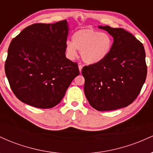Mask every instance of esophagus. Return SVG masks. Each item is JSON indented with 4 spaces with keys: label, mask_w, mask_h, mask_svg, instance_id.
Returning a JSON list of instances; mask_svg holds the SVG:
<instances>
[{
    "label": "esophagus",
    "mask_w": 153,
    "mask_h": 153,
    "mask_svg": "<svg viewBox=\"0 0 153 153\" xmlns=\"http://www.w3.org/2000/svg\"><path fill=\"white\" fill-rule=\"evenodd\" d=\"M78 68H79V71H80V73L82 71V65L81 64H79L78 65Z\"/></svg>",
    "instance_id": "esophagus-1"
}]
</instances>
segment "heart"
I'll return each mask as SVG.
<instances>
[{
	"instance_id": "b5f03b06",
	"label": "heart",
	"mask_w": 153,
	"mask_h": 153,
	"mask_svg": "<svg viewBox=\"0 0 153 153\" xmlns=\"http://www.w3.org/2000/svg\"><path fill=\"white\" fill-rule=\"evenodd\" d=\"M73 43L67 42L66 51L71 58L77 56L76 49L81 52L82 60L88 64L103 61L109 54L111 39L106 33L86 28L78 30L72 36Z\"/></svg>"
}]
</instances>
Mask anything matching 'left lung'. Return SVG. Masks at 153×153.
I'll return each instance as SVG.
<instances>
[{"label":"left lung","mask_w":153,"mask_h":153,"mask_svg":"<svg viewBox=\"0 0 153 153\" xmlns=\"http://www.w3.org/2000/svg\"><path fill=\"white\" fill-rule=\"evenodd\" d=\"M113 36L114 42L103 61L84 66V92L95 109L124 108L140 94L147 77L145 51L139 40L122 28L99 26Z\"/></svg>","instance_id":"obj_1"}]
</instances>
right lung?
I'll use <instances>...</instances> for the list:
<instances>
[{"label": "right lung", "instance_id": "obj_1", "mask_svg": "<svg viewBox=\"0 0 153 153\" xmlns=\"http://www.w3.org/2000/svg\"><path fill=\"white\" fill-rule=\"evenodd\" d=\"M66 20L34 24L12 39L5 73L12 91L26 104L50 108L60 102L80 73L78 63L66 58Z\"/></svg>", "mask_w": 153, "mask_h": 153}]
</instances>
